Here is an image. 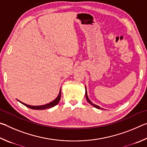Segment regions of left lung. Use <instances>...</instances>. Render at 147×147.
I'll return each mask as SVG.
<instances>
[{
    "label": "left lung",
    "instance_id": "8db88e82",
    "mask_svg": "<svg viewBox=\"0 0 147 147\" xmlns=\"http://www.w3.org/2000/svg\"><path fill=\"white\" fill-rule=\"evenodd\" d=\"M86 99H87V100L88 101V102L91 104V105H92L93 106H94V108H97V109H104L103 108H102L101 107H100L99 106H98V105H96V104H93V102H92L89 100V97H88V93H87V89H86Z\"/></svg>",
    "mask_w": 147,
    "mask_h": 147
}]
</instances>
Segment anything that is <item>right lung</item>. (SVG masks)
Segmentation results:
<instances>
[{
    "mask_svg": "<svg viewBox=\"0 0 147 147\" xmlns=\"http://www.w3.org/2000/svg\"><path fill=\"white\" fill-rule=\"evenodd\" d=\"M60 98H61V88L59 89V94L57 97L54 99V100H53L51 102H49L48 104H44V105H41V106H31V105H28V104H26L24 102H22L21 101H20L19 100H18L19 102H21V104H23V105H24L26 107H28V108L32 109H37V110H41V109H48V108H53L54 106L57 105V104H58L59 100H60Z\"/></svg>",
    "mask_w": 147,
    "mask_h": 147,
    "instance_id": "1",
    "label": "right lung"
}]
</instances>
